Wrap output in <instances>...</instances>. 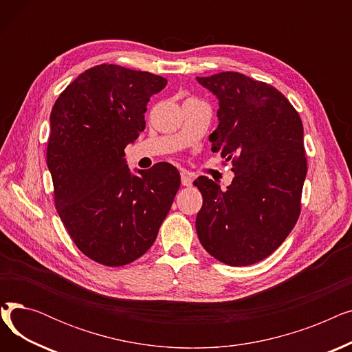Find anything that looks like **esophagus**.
Segmentation results:
<instances>
[{
	"mask_svg": "<svg viewBox=\"0 0 352 352\" xmlns=\"http://www.w3.org/2000/svg\"><path fill=\"white\" fill-rule=\"evenodd\" d=\"M181 184L184 187H191L192 186V177L188 171H182L181 173Z\"/></svg>",
	"mask_w": 352,
	"mask_h": 352,
	"instance_id": "obj_1",
	"label": "esophagus"
}]
</instances>
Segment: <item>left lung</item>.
<instances>
[{"label": "left lung", "instance_id": "left-lung-1", "mask_svg": "<svg viewBox=\"0 0 352 352\" xmlns=\"http://www.w3.org/2000/svg\"><path fill=\"white\" fill-rule=\"evenodd\" d=\"M197 81L218 100L211 150L232 161L235 175L226 191L204 175L194 181L204 198L197 234L218 261L251 265L278 248L300 217L307 175L302 121L278 89L244 74Z\"/></svg>", "mask_w": 352, "mask_h": 352}]
</instances>
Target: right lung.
<instances>
[{"label":"right lung","instance_id":"1","mask_svg":"<svg viewBox=\"0 0 352 352\" xmlns=\"http://www.w3.org/2000/svg\"><path fill=\"white\" fill-rule=\"evenodd\" d=\"M165 85L151 72L101 64L52 107L47 165L55 207L80 251L102 265L121 267L150 250L179 188L171 164L133 173L124 158L144 131L148 101Z\"/></svg>","mask_w":352,"mask_h":352}]
</instances>
